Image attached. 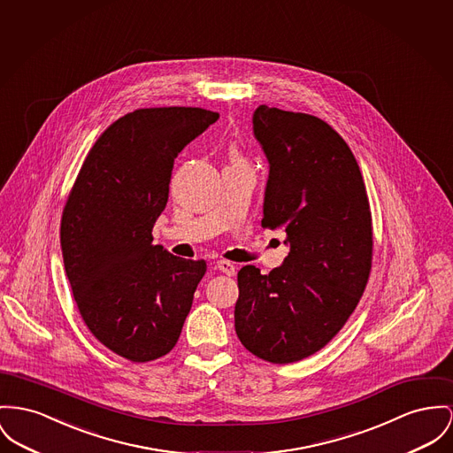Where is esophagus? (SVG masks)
Listing matches in <instances>:
<instances>
[{"instance_id":"esophagus-1","label":"esophagus","mask_w":453,"mask_h":453,"mask_svg":"<svg viewBox=\"0 0 453 453\" xmlns=\"http://www.w3.org/2000/svg\"><path fill=\"white\" fill-rule=\"evenodd\" d=\"M216 270H219V272L225 273V274H228V276H234L237 268H235L230 261H218V263H216Z\"/></svg>"}]
</instances>
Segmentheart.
I'll list each match as a JSON object with an SVG mask.
<instances>
[{
	"instance_id": "heart-1",
	"label": "heart",
	"mask_w": 453,
	"mask_h": 453,
	"mask_svg": "<svg viewBox=\"0 0 453 453\" xmlns=\"http://www.w3.org/2000/svg\"><path fill=\"white\" fill-rule=\"evenodd\" d=\"M232 161H242L241 154L237 151H232Z\"/></svg>"
}]
</instances>
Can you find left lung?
<instances>
[{
  "instance_id": "1",
  "label": "left lung",
  "mask_w": 453,
  "mask_h": 453,
  "mask_svg": "<svg viewBox=\"0 0 453 453\" xmlns=\"http://www.w3.org/2000/svg\"><path fill=\"white\" fill-rule=\"evenodd\" d=\"M254 135L270 161L263 228H283L280 268L239 272L235 332L256 357L297 362L321 350L361 301L372 219L356 156L328 123L261 104Z\"/></svg>"
}]
</instances>
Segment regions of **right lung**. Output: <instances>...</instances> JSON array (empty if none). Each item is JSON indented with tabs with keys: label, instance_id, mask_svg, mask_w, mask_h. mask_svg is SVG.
<instances>
[{
	"label": "right lung",
	"instance_id": "obj_1",
	"mask_svg": "<svg viewBox=\"0 0 453 453\" xmlns=\"http://www.w3.org/2000/svg\"><path fill=\"white\" fill-rule=\"evenodd\" d=\"M219 119L190 106L141 108L94 142L61 216V250L89 332L132 362L166 356L179 342L206 261L152 245L179 152Z\"/></svg>",
	"mask_w": 453,
	"mask_h": 453
}]
</instances>
